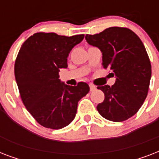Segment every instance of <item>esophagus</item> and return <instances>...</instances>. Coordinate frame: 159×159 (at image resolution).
<instances>
[{
  "mask_svg": "<svg viewBox=\"0 0 159 159\" xmlns=\"http://www.w3.org/2000/svg\"><path fill=\"white\" fill-rule=\"evenodd\" d=\"M89 87H90V91H91V92H93V91H95V90L97 89V87L93 84H90Z\"/></svg>",
  "mask_w": 159,
  "mask_h": 159,
  "instance_id": "obj_1",
  "label": "esophagus"
}]
</instances>
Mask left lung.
<instances>
[{"instance_id": "8db88e82", "label": "left lung", "mask_w": 159, "mask_h": 159, "mask_svg": "<svg viewBox=\"0 0 159 159\" xmlns=\"http://www.w3.org/2000/svg\"><path fill=\"white\" fill-rule=\"evenodd\" d=\"M89 44L102 53V65L116 75L111 87L99 86L104 102L97 105L100 115L114 122L126 120L134 116L148 95L151 63L145 47L139 36L128 28L111 27L99 34H87Z\"/></svg>"}]
</instances>
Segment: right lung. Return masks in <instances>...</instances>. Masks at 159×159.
<instances>
[{
  "label": "right lung",
  "instance_id": "add662e5",
  "mask_svg": "<svg viewBox=\"0 0 159 159\" xmlns=\"http://www.w3.org/2000/svg\"><path fill=\"white\" fill-rule=\"evenodd\" d=\"M84 34L71 37L55 33L34 34L25 41L15 62V77L22 102L39 125L59 129L75 118L77 103L89 92L87 83L72 87L61 82V68Z\"/></svg>",
  "mask_w": 159,
  "mask_h": 159
}]
</instances>
